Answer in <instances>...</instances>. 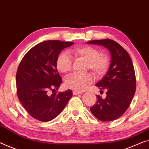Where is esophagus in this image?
<instances>
[{
    "label": "esophagus",
    "instance_id": "esophagus-1",
    "mask_svg": "<svg viewBox=\"0 0 149 149\" xmlns=\"http://www.w3.org/2000/svg\"><path fill=\"white\" fill-rule=\"evenodd\" d=\"M81 93H82L81 92H78V91H73V92H72L73 95H79Z\"/></svg>",
    "mask_w": 149,
    "mask_h": 149
}]
</instances>
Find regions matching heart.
<instances>
[{"instance_id": "1", "label": "heart", "mask_w": 149, "mask_h": 149, "mask_svg": "<svg viewBox=\"0 0 149 149\" xmlns=\"http://www.w3.org/2000/svg\"><path fill=\"white\" fill-rule=\"evenodd\" d=\"M71 54L77 58L87 61V68L93 72L96 77L103 76L109 66V57L105 54H100L97 49L90 46L78 47L71 51ZM72 62L67 53L63 52L58 56L56 67L59 71L68 74L72 70ZM93 76L90 73L78 74L75 73L65 80V85L75 91L81 92L88 87L93 82Z\"/></svg>"}]
</instances>
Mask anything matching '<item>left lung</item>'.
I'll list each match as a JSON object with an SVG mask.
<instances>
[{"label": "left lung", "mask_w": 149, "mask_h": 149, "mask_svg": "<svg viewBox=\"0 0 149 149\" xmlns=\"http://www.w3.org/2000/svg\"><path fill=\"white\" fill-rule=\"evenodd\" d=\"M87 44L102 46L111 53V61L107 74L96 86L107 91V97L97 96V101L91 108L96 118L101 121H112L127 111L136 89V78L131 58L121 46L113 40H94Z\"/></svg>", "instance_id": "obj_1"}]
</instances>
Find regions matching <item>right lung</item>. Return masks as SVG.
I'll use <instances>...</instances> for the list:
<instances>
[{
	"label": "right lung",
	"instance_id": "add662e5",
	"mask_svg": "<svg viewBox=\"0 0 149 149\" xmlns=\"http://www.w3.org/2000/svg\"><path fill=\"white\" fill-rule=\"evenodd\" d=\"M71 42L47 40L30 49L18 68L16 83L17 95L22 106L34 118L42 122L53 119L65 109L72 97L71 90H58L62 79L56 68L58 54Z\"/></svg>",
	"mask_w": 149,
	"mask_h": 149
}]
</instances>
